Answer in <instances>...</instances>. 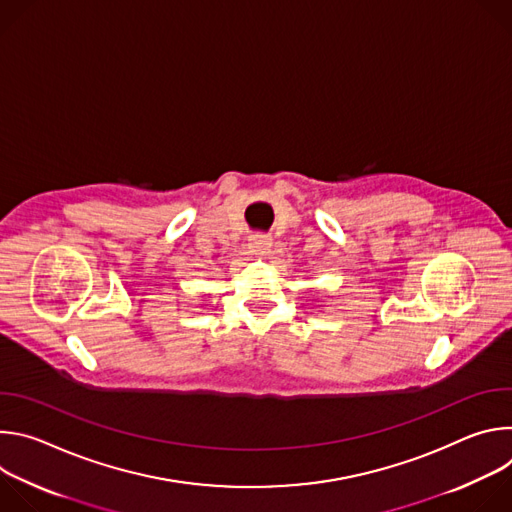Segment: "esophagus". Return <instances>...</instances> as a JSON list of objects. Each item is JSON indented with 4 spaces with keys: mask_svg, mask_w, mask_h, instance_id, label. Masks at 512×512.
Returning <instances> with one entry per match:
<instances>
[{
    "mask_svg": "<svg viewBox=\"0 0 512 512\" xmlns=\"http://www.w3.org/2000/svg\"><path fill=\"white\" fill-rule=\"evenodd\" d=\"M271 245H273V241L267 235H253L249 239V249L255 255H267L271 251Z\"/></svg>",
    "mask_w": 512,
    "mask_h": 512,
    "instance_id": "obj_1",
    "label": "esophagus"
}]
</instances>
